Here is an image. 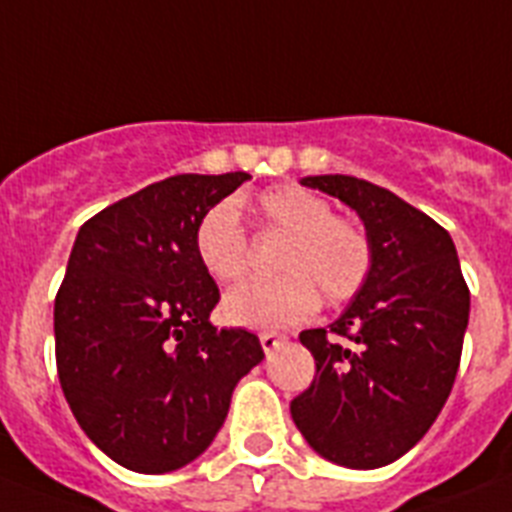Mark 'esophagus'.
<instances>
[{
    "instance_id": "obj_1",
    "label": "esophagus",
    "mask_w": 512,
    "mask_h": 512,
    "mask_svg": "<svg viewBox=\"0 0 512 512\" xmlns=\"http://www.w3.org/2000/svg\"><path fill=\"white\" fill-rule=\"evenodd\" d=\"M286 340H288V337L278 335V332H262V335H260L262 350H265V353H273V350L278 348V345H283Z\"/></svg>"
}]
</instances>
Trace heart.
Masks as SVG:
<instances>
[{
    "mask_svg": "<svg viewBox=\"0 0 512 512\" xmlns=\"http://www.w3.org/2000/svg\"><path fill=\"white\" fill-rule=\"evenodd\" d=\"M262 234L283 237L275 270L281 278L234 288L224 299V317L252 330H281L309 319L319 296L345 304L366 286L373 244L361 221L332 211L322 195L299 185H278L257 195ZM195 257L219 283H237L250 268V239L237 206L221 201L195 226Z\"/></svg>",
    "mask_w": 512,
    "mask_h": 512,
    "instance_id": "1",
    "label": "heart"
}]
</instances>
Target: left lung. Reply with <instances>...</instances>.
<instances>
[{"instance_id":"8db88e82","label":"left lung","mask_w":512,"mask_h":512,"mask_svg":"<svg viewBox=\"0 0 512 512\" xmlns=\"http://www.w3.org/2000/svg\"><path fill=\"white\" fill-rule=\"evenodd\" d=\"M301 185L355 208L373 268L330 330L299 335L317 376L291 402V417L324 459L379 469L441 415L464 348L469 286L448 231L391 190L353 175L304 177Z\"/></svg>"}]
</instances>
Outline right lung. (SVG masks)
<instances>
[{"mask_svg": "<svg viewBox=\"0 0 512 512\" xmlns=\"http://www.w3.org/2000/svg\"><path fill=\"white\" fill-rule=\"evenodd\" d=\"M244 180L151 182L84 221L71 247L53 304L61 389L87 438L139 474L198 459L265 358L257 335L208 322L221 293L195 257L201 216Z\"/></svg>", "mask_w": 512, "mask_h": 512, "instance_id": "obj_1", "label": "right lung"}]
</instances>
